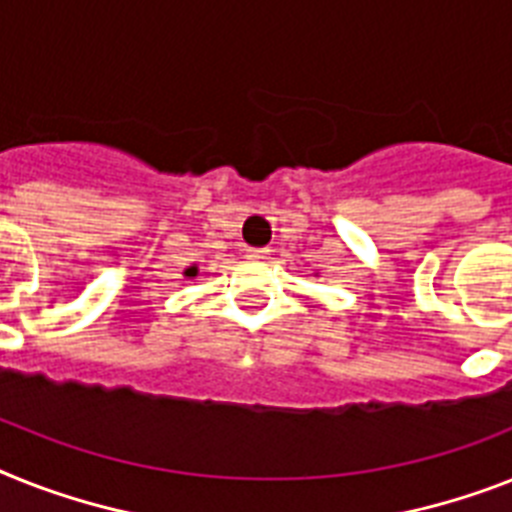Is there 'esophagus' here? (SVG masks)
<instances>
[{"label": "esophagus", "instance_id": "1", "mask_svg": "<svg viewBox=\"0 0 512 512\" xmlns=\"http://www.w3.org/2000/svg\"><path fill=\"white\" fill-rule=\"evenodd\" d=\"M246 253L251 256V259H264L266 248H246Z\"/></svg>", "mask_w": 512, "mask_h": 512}]
</instances>
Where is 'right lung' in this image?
Returning a JSON list of instances; mask_svg holds the SVG:
<instances>
[{"label":"right lung","mask_w":512,"mask_h":512,"mask_svg":"<svg viewBox=\"0 0 512 512\" xmlns=\"http://www.w3.org/2000/svg\"><path fill=\"white\" fill-rule=\"evenodd\" d=\"M185 274H188V277H193V274H196V266H193V269H188V272H185Z\"/></svg>","instance_id":"add662e5"}]
</instances>
